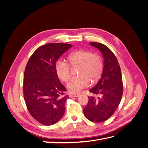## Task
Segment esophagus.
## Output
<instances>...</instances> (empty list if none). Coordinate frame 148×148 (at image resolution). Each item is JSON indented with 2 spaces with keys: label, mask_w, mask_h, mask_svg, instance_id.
Returning a JSON list of instances; mask_svg holds the SVG:
<instances>
[{
  "label": "esophagus",
  "mask_w": 148,
  "mask_h": 148,
  "mask_svg": "<svg viewBox=\"0 0 148 148\" xmlns=\"http://www.w3.org/2000/svg\"><path fill=\"white\" fill-rule=\"evenodd\" d=\"M79 96V94L78 93H70L69 94V97H78Z\"/></svg>",
  "instance_id": "34e87169"
}]
</instances>
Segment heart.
Instances as JSON below:
<instances>
[{
	"mask_svg": "<svg viewBox=\"0 0 148 148\" xmlns=\"http://www.w3.org/2000/svg\"><path fill=\"white\" fill-rule=\"evenodd\" d=\"M67 61L58 60L56 64V73L62 82H66L70 78L71 69L79 66L78 77L71 78L66 86L70 92H77L88 87L91 81L94 83L99 79L102 73L104 64L101 57L97 53L88 50H78L70 53Z\"/></svg>",
	"mask_w": 148,
	"mask_h": 148,
	"instance_id": "obj_1",
	"label": "heart"
}]
</instances>
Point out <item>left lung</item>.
Listing matches in <instances>:
<instances>
[{"instance_id": "left-lung-1", "label": "left lung", "mask_w": 148, "mask_h": 148, "mask_svg": "<svg viewBox=\"0 0 148 148\" xmlns=\"http://www.w3.org/2000/svg\"><path fill=\"white\" fill-rule=\"evenodd\" d=\"M97 48L104 57V69L101 78L89 92L86 106L83 109L85 117L93 122H102L109 119L118 107L123 95L122 73L114 53L104 44L90 42Z\"/></svg>"}]
</instances>
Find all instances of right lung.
<instances>
[{
	"label": "right lung",
	"mask_w": 148,
	"mask_h": 148,
	"mask_svg": "<svg viewBox=\"0 0 148 148\" xmlns=\"http://www.w3.org/2000/svg\"><path fill=\"white\" fill-rule=\"evenodd\" d=\"M71 46L70 44L49 43L36 50L26 64L23 96L31 116L43 125H52L65 113L68 95L56 73L59 57Z\"/></svg>",
	"instance_id": "add662e5"
}]
</instances>
